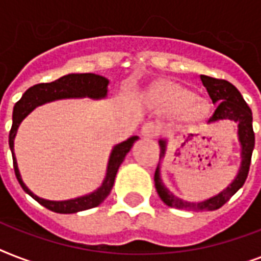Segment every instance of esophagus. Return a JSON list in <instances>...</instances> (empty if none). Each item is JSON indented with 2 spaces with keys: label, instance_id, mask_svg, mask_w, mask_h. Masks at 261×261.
Instances as JSON below:
<instances>
[{
  "label": "esophagus",
  "instance_id": "1",
  "mask_svg": "<svg viewBox=\"0 0 261 261\" xmlns=\"http://www.w3.org/2000/svg\"><path fill=\"white\" fill-rule=\"evenodd\" d=\"M160 131H161V128H160L159 124L154 122H147L142 128L143 135H145V137H150V138L157 137V135L160 134Z\"/></svg>",
  "mask_w": 261,
  "mask_h": 261
}]
</instances>
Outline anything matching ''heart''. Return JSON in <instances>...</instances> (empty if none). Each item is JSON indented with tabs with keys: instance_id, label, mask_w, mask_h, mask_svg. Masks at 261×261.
<instances>
[{
	"instance_id": "1",
	"label": "heart",
	"mask_w": 261,
	"mask_h": 261,
	"mask_svg": "<svg viewBox=\"0 0 261 261\" xmlns=\"http://www.w3.org/2000/svg\"><path fill=\"white\" fill-rule=\"evenodd\" d=\"M167 100L174 107L184 106V110L188 115H198L203 111V104L194 97H190L186 90L180 88L171 87L167 90Z\"/></svg>"
}]
</instances>
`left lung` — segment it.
<instances>
[{"instance_id":"obj_1","label":"left lung","mask_w":261,"mask_h":261,"mask_svg":"<svg viewBox=\"0 0 261 261\" xmlns=\"http://www.w3.org/2000/svg\"><path fill=\"white\" fill-rule=\"evenodd\" d=\"M200 80L206 88L207 93L210 96L211 101L215 104L214 112L210 115L207 122L213 123L221 120V119H230V120L239 123L240 142L243 145V151H241L243 163H241V168H240V172L236 180L227 187L226 190H223L221 194H218L214 198L207 199V200L200 203L182 202L178 198L173 196L161 181L160 169L157 167L154 173L155 190H157L160 198L165 204L178 208V210L214 211L218 210L219 207H222L244 186V182L248 177V173H249L252 151L255 147V133H253V127H252V111L243 98L239 89L226 80L214 79V77L203 74L200 75ZM160 145H161V150H163L160 157H163L164 153H165V142L160 141Z\"/></svg>"}]
</instances>
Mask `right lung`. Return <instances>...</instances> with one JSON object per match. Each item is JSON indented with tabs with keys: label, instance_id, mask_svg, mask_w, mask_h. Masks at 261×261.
Listing matches in <instances>:
<instances>
[{
	"label": "right lung",
	"instance_id": "obj_1",
	"mask_svg": "<svg viewBox=\"0 0 261 261\" xmlns=\"http://www.w3.org/2000/svg\"><path fill=\"white\" fill-rule=\"evenodd\" d=\"M107 87H108V80L101 75L92 74V73H84V74H67L63 75L61 79L55 80L53 83L46 84H36L34 87H31L22 94V97L14 104L13 108V123L9 133V147L12 150V157H13V168L16 177H17L20 186L27 194L31 195L32 198L39 202L42 206H44L48 210L59 213V214H71L77 211L88 210L97 207L100 203L104 202V199L111 194V190L114 187L115 177L118 173V169L123 160L130 151L134 142L138 139V137H131L124 142L119 143L118 146L114 147V150L111 153L110 163H108V169H107L106 180L102 182V186L97 191H94L93 194L83 196V198L71 199V200H65V202H51V200H44V199L38 198L34 195L25 184L22 182L21 176L18 173L17 163L14 159L13 153V139L16 135V131L18 128V124L21 120L34 110L35 107L44 104L47 101L58 100V98H67V97H88L92 98H101L107 96Z\"/></svg>",
	"mask_w": 261,
	"mask_h": 261
}]
</instances>
